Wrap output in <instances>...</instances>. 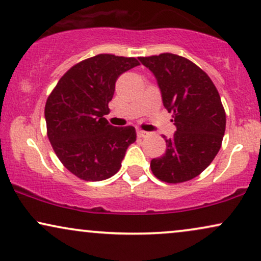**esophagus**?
I'll return each instance as SVG.
<instances>
[{"label":"esophagus","instance_id":"34e87169","mask_svg":"<svg viewBox=\"0 0 261 261\" xmlns=\"http://www.w3.org/2000/svg\"><path fill=\"white\" fill-rule=\"evenodd\" d=\"M137 134H138V137H139V138H144V137L147 136V132L141 130V129H138V130H137Z\"/></svg>","mask_w":261,"mask_h":261}]
</instances>
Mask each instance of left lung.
I'll return each instance as SVG.
<instances>
[{
	"label": "left lung",
	"mask_w": 261,
	"mask_h": 261,
	"mask_svg": "<svg viewBox=\"0 0 261 261\" xmlns=\"http://www.w3.org/2000/svg\"><path fill=\"white\" fill-rule=\"evenodd\" d=\"M159 83L162 101L176 127L163 156L151 160L157 179L178 184L201 174L217 156L226 115L217 87L201 67L172 53L140 57Z\"/></svg>",
	"instance_id": "1"
}]
</instances>
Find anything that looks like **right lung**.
I'll return each mask as SVG.
<instances>
[{
	"label": "right lung",
	"instance_id": "add662e5",
	"mask_svg": "<svg viewBox=\"0 0 261 261\" xmlns=\"http://www.w3.org/2000/svg\"><path fill=\"white\" fill-rule=\"evenodd\" d=\"M136 58L98 54L67 70L44 106L47 136L64 167L86 181H100L121 168L136 128L114 127L104 118L121 73Z\"/></svg>",
	"mask_w": 261,
	"mask_h": 261
}]
</instances>
